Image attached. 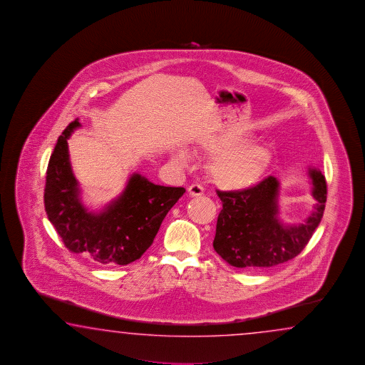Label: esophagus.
I'll return each instance as SVG.
<instances>
[{"label":"esophagus","instance_id":"1","mask_svg":"<svg viewBox=\"0 0 365 365\" xmlns=\"http://www.w3.org/2000/svg\"><path fill=\"white\" fill-rule=\"evenodd\" d=\"M187 190H189V194L193 195V197H201L205 193L203 186L200 185V184H192V185L189 186Z\"/></svg>","mask_w":365,"mask_h":365}]
</instances>
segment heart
Here are the masks:
<instances>
[{
    "instance_id": "1",
    "label": "heart",
    "mask_w": 365,
    "mask_h": 365,
    "mask_svg": "<svg viewBox=\"0 0 365 365\" xmlns=\"http://www.w3.org/2000/svg\"><path fill=\"white\" fill-rule=\"evenodd\" d=\"M239 140L232 135H220L210 140L207 150L219 155L211 164V175L217 185L227 190H244L256 185L262 179L272 160L270 150L261 143L237 145ZM180 163H187V155L180 151L176 155Z\"/></svg>"
}]
</instances>
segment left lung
<instances>
[{"label":"left lung","instance_id":"1","mask_svg":"<svg viewBox=\"0 0 365 365\" xmlns=\"http://www.w3.org/2000/svg\"><path fill=\"white\" fill-rule=\"evenodd\" d=\"M314 211L300 225L278 219L279 182L269 176L244 190H217L223 209L217 222L214 249L228 264L241 269H264L287 262L302 253L325 210V176L310 170Z\"/></svg>","mask_w":365,"mask_h":365}]
</instances>
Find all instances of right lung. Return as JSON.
Listing matches in <instances>:
<instances>
[{
	"label": "right lung",
	"mask_w": 365,
	"mask_h": 365,
	"mask_svg": "<svg viewBox=\"0 0 365 365\" xmlns=\"http://www.w3.org/2000/svg\"><path fill=\"white\" fill-rule=\"evenodd\" d=\"M78 126L77 120L68 125L48 163L44 187L48 219L71 253L104 266L130 264L150 248L167 212L185 189L155 185L133 175L124 193L103 212H87L78 198L68 153V138Z\"/></svg>",
	"instance_id": "add662e5"
}]
</instances>
